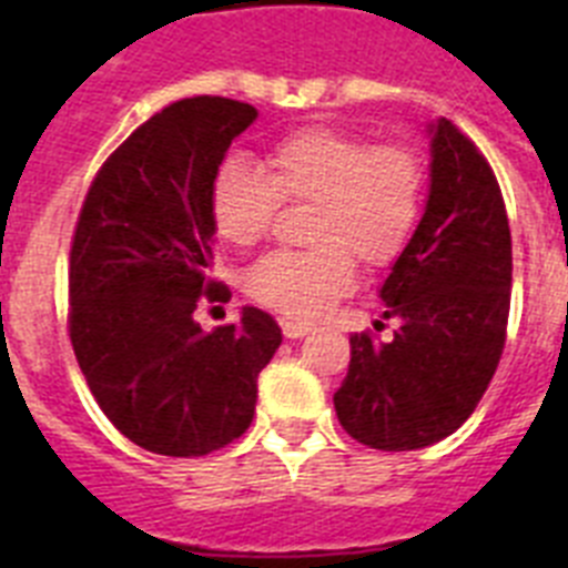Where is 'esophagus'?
Instances as JSON below:
<instances>
[{"label":"esophagus","mask_w":568,"mask_h":568,"mask_svg":"<svg viewBox=\"0 0 568 568\" xmlns=\"http://www.w3.org/2000/svg\"><path fill=\"white\" fill-rule=\"evenodd\" d=\"M281 329L287 338H304V335L313 333V324H304V321H281Z\"/></svg>","instance_id":"34e87169"}]
</instances>
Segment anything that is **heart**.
<instances>
[{
    "mask_svg": "<svg viewBox=\"0 0 568 568\" xmlns=\"http://www.w3.org/2000/svg\"><path fill=\"white\" fill-rule=\"evenodd\" d=\"M313 199V250H275L255 261L247 293L293 318H315L355 284V255L386 267L413 239L424 202V168L400 144H369L333 128H301L273 142L261 170L241 159L210 182V222L233 247L267 235L278 202Z\"/></svg>",
    "mask_w": 568,
    "mask_h": 568,
    "instance_id": "obj_1",
    "label": "heart"
}]
</instances>
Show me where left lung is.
<instances>
[{
  "label": "left lung",
  "mask_w": 568,
  "mask_h": 568,
  "mask_svg": "<svg viewBox=\"0 0 568 568\" xmlns=\"http://www.w3.org/2000/svg\"><path fill=\"white\" fill-rule=\"evenodd\" d=\"M429 135V195L413 239L381 284L389 341L355 333L333 395L361 444L406 453L453 435L484 398L506 341L511 235L498 179L478 148L438 119Z\"/></svg>",
  "instance_id": "obj_1"
}]
</instances>
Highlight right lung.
<instances>
[{"instance_id":"1","label":"right lung","mask_w":568,"mask_h":568,"mask_svg":"<svg viewBox=\"0 0 568 568\" xmlns=\"http://www.w3.org/2000/svg\"><path fill=\"white\" fill-rule=\"evenodd\" d=\"M253 104H170L110 155L88 190L70 247V341L110 424L148 453L199 458L250 426L258 373L281 346L273 315L241 310L204 333L213 281L210 182Z\"/></svg>"}]
</instances>
